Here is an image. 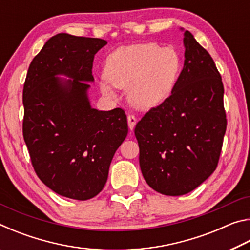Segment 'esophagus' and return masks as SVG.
<instances>
[{
	"mask_svg": "<svg viewBox=\"0 0 250 250\" xmlns=\"http://www.w3.org/2000/svg\"><path fill=\"white\" fill-rule=\"evenodd\" d=\"M135 124H137V118L132 115L128 116V125L130 130H133V128L135 126Z\"/></svg>",
	"mask_w": 250,
	"mask_h": 250,
	"instance_id": "1",
	"label": "esophagus"
}]
</instances>
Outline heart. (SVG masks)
Instances as JSON below:
<instances>
[{
  "mask_svg": "<svg viewBox=\"0 0 250 250\" xmlns=\"http://www.w3.org/2000/svg\"><path fill=\"white\" fill-rule=\"evenodd\" d=\"M182 68L183 61L175 47L142 43L110 54L105 61L104 77L115 87L128 88L126 96L134 108L150 110L172 95ZM108 83L103 80L100 90L110 96L113 90Z\"/></svg>",
  "mask_w": 250,
  "mask_h": 250,
  "instance_id": "1",
  "label": "heart"
}]
</instances>
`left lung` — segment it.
I'll use <instances>...</instances> for the list:
<instances>
[{"label": "left lung", "mask_w": 250, "mask_h": 250, "mask_svg": "<svg viewBox=\"0 0 250 250\" xmlns=\"http://www.w3.org/2000/svg\"><path fill=\"white\" fill-rule=\"evenodd\" d=\"M183 43L184 67L174 91L134 129L143 177L168 196L192 192L211 175L227 125L224 86L213 58L188 31Z\"/></svg>", "instance_id": "8db88e82"}]
</instances>
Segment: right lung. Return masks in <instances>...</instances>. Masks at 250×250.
Wrapping results in <instances>:
<instances>
[{"label":"right lung","instance_id":"add662e5","mask_svg":"<svg viewBox=\"0 0 250 250\" xmlns=\"http://www.w3.org/2000/svg\"><path fill=\"white\" fill-rule=\"evenodd\" d=\"M105 44L59 33L34 57L24 83L23 137L34 170L52 191L73 200L103 191L128 134L124 110H97L88 97L92 62Z\"/></svg>","mask_w":250,"mask_h":250}]
</instances>
